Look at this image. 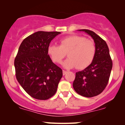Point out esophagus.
<instances>
[{"instance_id":"34e87169","label":"esophagus","mask_w":125,"mask_h":125,"mask_svg":"<svg viewBox=\"0 0 125 125\" xmlns=\"http://www.w3.org/2000/svg\"><path fill=\"white\" fill-rule=\"evenodd\" d=\"M67 73V71H64V70H63V75H65V74H66Z\"/></svg>"}]
</instances>
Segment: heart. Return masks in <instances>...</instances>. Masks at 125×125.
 I'll return each instance as SVG.
<instances>
[{
  "mask_svg": "<svg viewBox=\"0 0 125 125\" xmlns=\"http://www.w3.org/2000/svg\"><path fill=\"white\" fill-rule=\"evenodd\" d=\"M60 43V46L50 44L48 46V54L54 62L61 63L66 53L69 58L63 63L66 68L76 67L83 69L92 62L96 51L94 41L82 36L72 35L62 39Z\"/></svg>",
  "mask_w": 125,
  "mask_h": 125,
  "instance_id": "obj_1",
  "label": "heart"
}]
</instances>
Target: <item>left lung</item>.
<instances>
[{
  "instance_id": "left-lung-1",
  "label": "left lung",
  "mask_w": 125,
  "mask_h": 125,
  "mask_svg": "<svg viewBox=\"0 0 125 125\" xmlns=\"http://www.w3.org/2000/svg\"><path fill=\"white\" fill-rule=\"evenodd\" d=\"M90 35L96 45V54L92 62L82 71L76 73L73 87L80 95L92 97L101 94L108 83L112 68V61L106 43L94 31L81 29Z\"/></svg>"
}]
</instances>
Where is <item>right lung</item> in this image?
<instances>
[{"instance_id":"add662e5","label":"right lung","mask_w":125,"mask_h":125,"mask_svg":"<svg viewBox=\"0 0 125 125\" xmlns=\"http://www.w3.org/2000/svg\"><path fill=\"white\" fill-rule=\"evenodd\" d=\"M59 31H39L23 41L15 59L16 77L26 92L38 100H46L56 94L62 70L48 54L52 40Z\"/></svg>"}]
</instances>
